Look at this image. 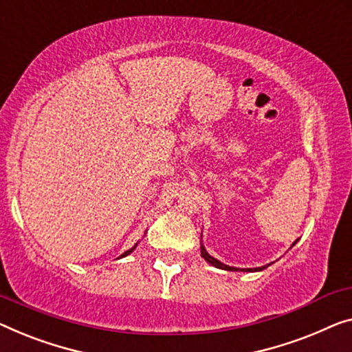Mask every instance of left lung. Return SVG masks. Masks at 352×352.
Segmentation results:
<instances>
[{
    "instance_id": "left-lung-1",
    "label": "left lung",
    "mask_w": 352,
    "mask_h": 352,
    "mask_svg": "<svg viewBox=\"0 0 352 352\" xmlns=\"http://www.w3.org/2000/svg\"><path fill=\"white\" fill-rule=\"evenodd\" d=\"M298 240V239H297ZM297 240L296 242L292 243V246L297 243ZM201 256L204 259H206L210 265H213V267H217V269H221V270H229V272H261V270H264V269H267V267H269L270 264H267V265H262V267H254V269H239V267H230V265H226V264H223L221 261H218V259H214L213 256H210L208 253H207V250H206V246L202 245V235H201Z\"/></svg>"
}]
</instances>
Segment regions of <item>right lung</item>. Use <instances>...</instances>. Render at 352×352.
I'll list each match as a JSON object with an SVG mask.
<instances>
[{
  "label": "right lung",
  "mask_w": 352,
  "mask_h": 352,
  "mask_svg": "<svg viewBox=\"0 0 352 352\" xmlns=\"http://www.w3.org/2000/svg\"><path fill=\"white\" fill-rule=\"evenodd\" d=\"M135 246H138V243H135V245L133 246V248H129L128 251H124V253H123L122 256H120V258H126V256H128V254H131V253H133V251L135 250Z\"/></svg>",
  "instance_id": "1"
}]
</instances>
